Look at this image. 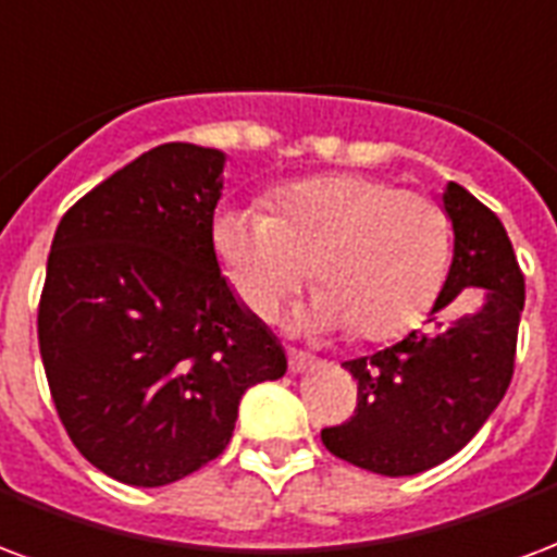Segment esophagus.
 I'll return each instance as SVG.
<instances>
[{
    "label": "esophagus",
    "mask_w": 557,
    "mask_h": 557,
    "mask_svg": "<svg viewBox=\"0 0 557 557\" xmlns=\"http://www.w3.org/2000/svg\"><path fill=\"white\" fill-rule=\"evenodd\" d=\"M315 357H310V354H300V351H289V369L292 374H304L310 372L312 366H315Z\"/></svg>",
    "instance_id": "34e87169"
}]
</instances>
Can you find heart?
I'll use <instances>...</instances> for the list:
<instances>
[{
    "label": "heart",
    "mask_w": 557,
    "mask_h": 557,
    "mask_svg": "<svg viewBox=\"0 0 557 557\" xmlns=\"http://www.w3.org/2000/svg\"><path fill=\"white\" fill-rule=\"evenodd\" d=\"M215 250L247 310L274 319L312 277L321 292L298 324L401 336L425 315L448 265V221L436 200L377 176L331 174L283 185L274 215L233 206L215 218Z\"/></svg>",
    "instance_id": "b5f03b06"
}]
</instances>
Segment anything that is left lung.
<instances>
[{"mask_svg": "<svg viewBox=\"0 0 557 557\" xmlns=\"http://www.w3.org/2000/svg\"><path fill=\"white\" fill-rule=\"evenodd\" d=\"M440 209L451 224V265L425 333L348 360L360 386L357 413L324 428L327 451L377 475L434 469L481 431L508 393L525 280L505 226L463 185L446 183ZM460 306L470 310L455 313Z\"/></svg>", "mask_w": 557, "mask_h": 557, "instance_id": "obj_1", "label": "left lung"}]
</instances>
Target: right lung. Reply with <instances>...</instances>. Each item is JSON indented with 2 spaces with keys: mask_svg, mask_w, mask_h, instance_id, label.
I'll list each match as a JSON object with an SVG mask.
<instances>
[{
  "mask_svg": "<svg viewBox=\"0 0 557 557\" xmlns=\"http://www.w3.org/2000/svg\"><path fill=\"white\" fill-rule=\"evenodd\" d=\"M226 156L162 144L61 218L37 339L73 446L132 487L215 460L242 395L286 374L277 336L224 277L212 218Z\"/></svg>",
  "mask_w": 557,
  "mask_h": 557,
  "instance_id": "right-lung-1",
  "label": "right lung"
}]
</instances>
